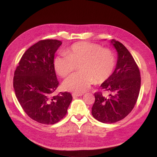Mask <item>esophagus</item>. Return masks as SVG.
<instances>
[{
    "instance_id": "esophagus-1",
    "label": "esophagus",
    "mask_w": 157,
    "mask_h": 157,
    "mask_svg": "<svg viewBox=\"0 0 157 157\" xmlns=\"http://www.w3.org/2000/svg\"><path fill=\"white\" fill-rule=\"evenodd\" d=\"M83 95V94H77V93H73L72 96L74 98H77V97H79V96H82Z\"/></svg>"
}]
</instances>
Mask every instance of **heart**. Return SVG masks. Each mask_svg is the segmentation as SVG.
<instances>
[{
	"label": "heart",
	"instance_id": "heart-1",
	"mask_svg": "<svg viewBox=\"0 0 157 157\" xmlns=\"http://www.w3.org/2000/svg\"><path fill=\"white\" fill-rule=\"evenodd\" d=\"M79 63L82 71L70 75L63 84L65 90L77 94L86 91L94 82L101 83L110 77L115 67V58L110 49L92 42H79L54 59L56 72L63 77L70 74Z\"/></svg>",
	"mask_w": 157,
	"mask_h": 157
}]
</instances>
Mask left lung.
<instances>
[{
	"instance_id": "obj_1",
	"label": "left lung",
	"mask_w": 157,
	"mask_h": 157,
	"mask_svg": "<svg viewBox=\"0 0 157 157\" xmlns=\"http://www.w3.org/2000/svg\"><path fill=\"white\" fill-rule=\"evenodd\" d=\"M118 52L115 70L101 88L109 93L94 94L95 102L92 108L93 117L103 123H115L124 118L134 109L141 87L140 71L130 52L120 42L111 41Z\"/></svg>"
}]
</instances>
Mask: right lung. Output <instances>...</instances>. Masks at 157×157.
Wrapping results in <instances>:
<instances>
[{
	"label": "right lung",
	"instance_id": "1",
	"mask_svg": "<svg viewBox=\"0 0 157 157\" xmlns=\"http://www.w3.org/2000/svg\"><path fill=\"white\" fill-rule=\"evenodd\" d=\"M61 44L55 39L36 42L23 54L14 72L13 86L19 103L28 116L41 124L61 121L73 99L67 92L52 95L59 86L54 61Z\"/></svg>",
	"mask_w": 157,
	"mask_h": 157
}]
</instances>
